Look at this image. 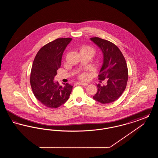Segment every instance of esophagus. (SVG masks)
I'll return each mask as SVG.
<instances>
[{"instance_id": "1", "label": "esophagus", "mask_w": 158, "mask_h": 158, "mask_svg": "<svg viewBox=\"0 0 158 158\" xmlns=\"http://www.w3.org/2000/svg\"><path fill=\"white\" fill-rule=\"evenodd\" d=\"M77 84L80 85H83V86H86L88 85L87 83L80 82H77Z\"/></svg>"}]
</instances>
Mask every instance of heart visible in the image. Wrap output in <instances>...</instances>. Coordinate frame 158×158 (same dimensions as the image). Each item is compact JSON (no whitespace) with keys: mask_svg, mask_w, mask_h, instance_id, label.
I'll list each match as a JSON object with an SVG mask.
<instances>
[{"mask_svg":"<svg viewBox=\"0 0 158 158\" xmlns=\"http://www.w3.org/2000/svg\"><path fill=\"white\" fill-rule=\"evenodd\" d=\"M79 52H80V54H83V53L88 54L92 57L95 54V50L90 46L82 45L79 48ZM87 77H88V75L85 73H81L79 75V78L82 80H86L87 79Z\"/></svg>","mask_w":158,"mask_h":158,"instance_id":"obj_1","label":"heart"}]
</instances>
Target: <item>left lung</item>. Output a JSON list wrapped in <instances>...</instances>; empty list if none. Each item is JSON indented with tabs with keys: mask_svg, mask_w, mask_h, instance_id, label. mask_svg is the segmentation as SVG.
Segmentation results:
<instances>
[{
	"mask_svg": "<svg viewBox=\"0 0 158 158\" xmlns=\"http://www.w3.org/2000/svg\"><path fill=\"white\" fill-rule=\"evenodd\" d=\"M90 39L103 54V63L98 75L99 79L108 80L105 86L97 85L98 91L93 98L102 104H110L120 98L126 88L127 63L120 49L111 42L99 37Z\"/></svg>",
	"mask_w": 158,
	"mask_h": 158,
	"instance_id": "left-lung-1",
	"label": "left lung"
}]
</instances>
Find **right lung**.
Listing matches in <instances>:
<instances>
[{
	"label": "right lung",
	"mask_w": 158,
	"mask_h": 158,
	"mask_svg": "<svg viewBox=\"0 0 158 158\" xmlns=\"http://www.w3.org/2000/svg\"><path fill=\"white\" fill-rule=\"evenodd\" d=\"M71 38H57L43 46L38 52L32 66L30 83L34 96L43 105L56 108L69 98L73 86L54 81L61 58Z\"/></svg>",
	"instance_id": "right-lung-1"
}]
</instances>
